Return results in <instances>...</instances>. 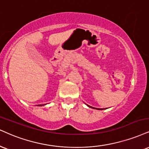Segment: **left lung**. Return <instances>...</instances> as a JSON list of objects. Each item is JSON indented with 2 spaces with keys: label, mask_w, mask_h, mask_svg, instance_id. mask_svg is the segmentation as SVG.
Returning <instances> with one entry per match:
<instances>
[{
  "label": "left lung",
  "mask_w": 149,
  "mask_h": 149,
  "mask_svg": "<svg viewBox=\"0 0 149 149\" xmlns=\"http://www.w3.org/2000/svg\"><path fill=\"white\" fill-rule=\"evenodd\" d=\"M89 106V107L90 108H94V109H95V108H94V107H92V106ZM96 109H97V110H102V109H99V108H96Z\"/></svg>",
  "instance_id": "8db88e82"
}]
</instances>
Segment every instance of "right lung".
Returning <instances> with one entry per match:
<instances>
[{
    "label": "right lung",
    "instance_id": "obj_1",
    "mask_svg": "<svg viewBox=\"0 0 149 149\" xmlns=\"http://www.w3.org/2000/svg\"><path fill=\"white\" fill-rule=\"evenodd\" d=\"M38 106H43V105H41H41H38Z\"/></svg>",
    "mask_w": 149,
    "mask_h": 149
}]
</instances>
